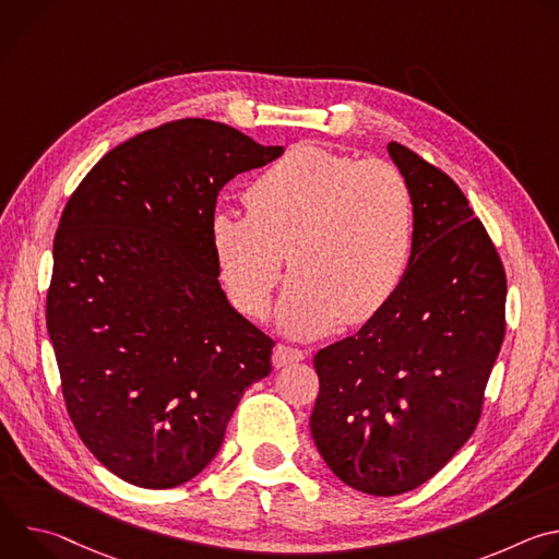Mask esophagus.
I'll list each match as a JSON object with an SVG mask.
<instances>
[{"mask_svg":"<svg viewBox=\"0 0 559 559\" xmlns=\"http://www.w3.org/2000/svg\"><path fill=\"white\" fill-rule=\"evenodd\" d=\"M302 358H305V352H300L296 347H289V345H283V343H278L274 347V354H272V362H274L276 369L294 365V362H300Z\"/></svg>","mask_w":559,"mask_h":559,"instance_id":"esophagus-1","label":"esophagus"}]
</instances>
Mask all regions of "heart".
I'll use <instances>...</instances> for the list:
<instances>
[{
	"instance_id": "b5f03b06",
	"label": "heart",
	"mask_w": 559,
	"mask_h": 559,
	"mask_svg": "<svg viewBox=\"0 0 559 559\" xmlns=\"http://www.w3.org/2000/svg\"><path fill=\"white\" fill-rule=\"evenodd\" d=\"M246 203L212 214L210 241L229 298L250 316L267 313L283 252L294 276L278 313L294 336L362 325L405 281L414 197L386 162L298 143L248 186Z\"/></svg>"
}]
</instances>
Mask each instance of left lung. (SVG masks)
Wrapping results in <instances>:
<instances>
[{
  "label": "left lung",
  "mask_w": 559,
  "mask_h": 559,
  "mask_svg": "<svg viewBox=\"0 0 559 559\" xmlns=\"http://www.w3.org/2000/svg\"><path fill=\"white\" fill-rule=\"evenodd\" d=\"M386 150L414 197L409 270L358 334L316 354L309 420L328 466L369 496L425 485L471 438L507 330V274L483 221L449 175Z\"/></svg>",
  "instance_id": "left-lung-1"
}]
</instances>
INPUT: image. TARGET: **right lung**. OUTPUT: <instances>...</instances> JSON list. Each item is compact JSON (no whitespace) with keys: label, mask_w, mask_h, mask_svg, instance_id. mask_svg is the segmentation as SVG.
I'll use <instances>...</instances> for the list:
<instances>
[{"label":"right lung","mask_w":559,"mask_h":559,"mask_svg":"<svg viewBox=\"0 0 559 559\" xmlns=\"http://www.w3.org/2000/svg\"><path fill=\"white\" fill-rule=\"evenodd\" d=\"M281 154L225 123L179 119L110 150L63 207L46 325L66 409L134 487L199 475L246 389L272 371L274 341L221 289L210 221L229 179Z\"/></svg>","instance_id":"right-lung-1"}]
</instances>
